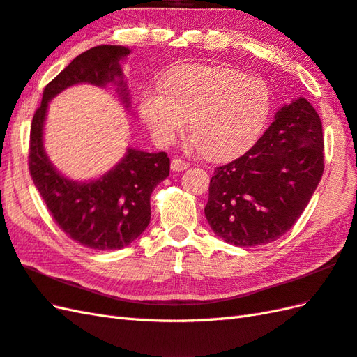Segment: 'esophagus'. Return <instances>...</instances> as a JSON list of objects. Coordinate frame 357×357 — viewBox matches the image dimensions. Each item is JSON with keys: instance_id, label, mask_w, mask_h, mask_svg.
I'll use <instances>...</instances> for the list:
<instances>
[{"instance_id": "1", "label": "esophagus", "mask_w": 357, "mask_h": 357, "mask_svg": "<svg viewBox=\"0 0 357 357\" xmlns=\"http://www.w3.org/2000/svg\"><path fill=\"white\" fill-rule=\"evenodd\" d=\"M188 162L187 161H184V160H181V158H176V160H173L172 161V170H175V172H182V170H185L187 167H188Z\"/></svg>"}]
</instances>
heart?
<instances>
[{
	"label": "heart",
	"instance_id": "obj_1",
	"mask_svg": "<svg viewBox=\"0 0 357 357\" xmlns=\"http://www.w3.org/2000/svg\"><path fill=\"white\" fill-rule=\"evenodd\" d=\"M139 119L160 144L185 128L188 147L213 160H229L260 137L271 114V93L261 80L223 66L188 65L173 70L162 89L141 97Z\"/></svg>",
	"mask_w": 357,
	"mask_h": 357
}]
</instances>
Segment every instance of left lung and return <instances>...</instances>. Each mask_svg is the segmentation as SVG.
<instances>
[{
  "label": "left lung",
  "mask_w": 357,
  "mask_h": 357,
  "mask_svg": "<svg viewBox=\"0 0 357 357\" xmlns=\"http://www.w3.org/2000/svg\"><path fill=\"white\" fill-rule=\"evenodd\" d=\"M322 151V123L314 107L304 97L280 107L250 151L214 170L205 205L214 234L246 248L286 234L319 184Z\"/></svg>",
  "instance_id": "obj_1"
}]
</instances>
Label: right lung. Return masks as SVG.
<instances>
[{
	"instance_id": "add662e5",
	"label": "right lung",
	"mask_w": 357,
	"mask_h": 357,
	"mask_svg": "<svg viewBox=\"0 0 357 357\" xmlns=\"http://www.w3.org/2000/svg\"><path fill=\"white\" fill-rule=\"evenodd\" d=\"M128 47L97 45L74 57L44 88L43 102L31 120L29 169L48 211L63 233L91 250H121L134 242L151 222V195L169 176L165 152L149 153L128 147L123 158L97 179L85 182L63 176L44 149V124L48 103L66 88L89 84L117 86L124 107L130 96L123 77L121 61Z\"/></svg>"
}]
</instances>
